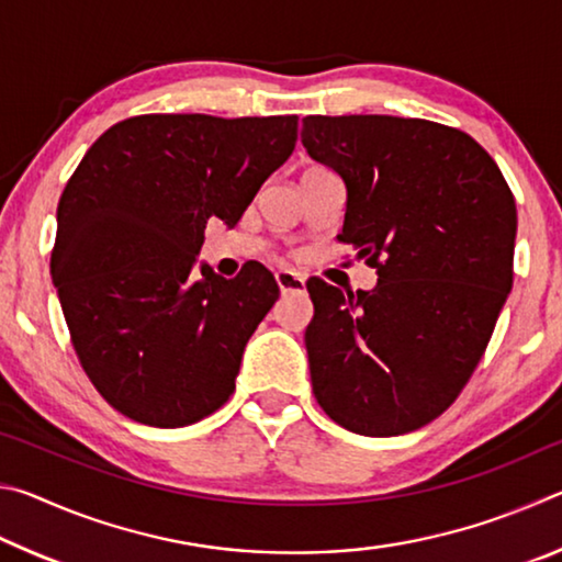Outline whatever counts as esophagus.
<instances>
[{"label":"esophagus","mask_w":562,"mask_h":562,"mask_svg":"<svg viewBox=\"0 0 562 562\" xmlns=\"http://www.w3.org/2000/svg\"><path fill=\"white\" fill-rule=\"evenodd\" d=\"M274 280H278L282 292H302L304 290V278L300 272L278 270V272H274Z\"/></svg>","instance_id":"esophagus-1"}]
</instances>
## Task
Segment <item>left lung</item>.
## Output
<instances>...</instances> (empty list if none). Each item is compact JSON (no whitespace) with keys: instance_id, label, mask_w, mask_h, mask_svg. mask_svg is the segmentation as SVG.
Wrapping results in <instances>:
<instances>
[{"instance_id":"8db88e82","label":"left lung","mask_w":562,"mask_h":562,"mask_svg":"<svg viewBox=\"0 0 562 562\" xmlns=\"http://www.w3.org/2000/svg\"><path fill=\"white\" fill-rule=\"evenodd\" d=\"M302 146L347 188L337 240L376 288L310 280L312 392L361 436H398L443 414L469 382L513 288L516 201L459 128L398 116H307Z\"/></svg>"}]
</instances>
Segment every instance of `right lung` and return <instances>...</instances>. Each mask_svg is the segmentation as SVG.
<instances>
[{
  "label": "right lung",
  "mask_w": 562,
  "mask_h": 562,
  "mask_svg": "<svg viewBox=\"0 0 562 562\" xmlns=\"http://www.w3.org/2000/svg\"><path fill=\"white\" fill-rule=\"evenodd\" d=\"M297 116L146 113L111 126L56 207L52 282L83 372L133 422L178 429L231 398L280 288L260 262L198 265L211 217L233 227L292 156Z\"/></svg>",
  "instance_id": "1"
}]
</instances>
